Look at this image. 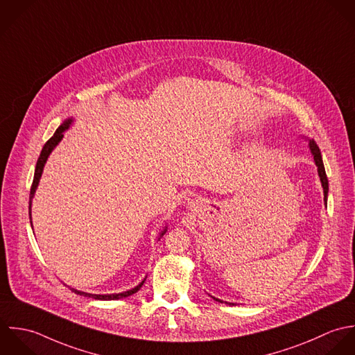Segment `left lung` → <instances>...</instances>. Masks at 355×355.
Here are the masks:
<instances>
[{
	"label": "left lung",
	"mask_w": 355,
	"mask_h": 355,
	"mask_svg": "<svg viewBox=\"0 0 355 355\" xmlns=\"http://www.w3.org/2000/svg\"><path fill=\"white\" fill-rule=\"evenodd\" d=\"M309 148H310V152L314 157V163L317 166V171H318V177H320V181H321V185H322V189H324V202L327 205V200H328V178H327V173H325V167H324V162H322V156H321V150L318 148V145L315 144L314 140H309ZM211 296V295H210ZM215 302H219V303H223V300L211 296ZM226 304L229 306H234V303L232 302H225Z\"/></svg>",
	"instance_id": "obj_1"
}]
</instances>
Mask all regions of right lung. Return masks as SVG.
Segmentation results:
<instances>
[{"label": "right lung", "mask_w": 355, "mask_h": 355, "mask_svg": "<svg viewBox=\"0 0 355 355\" xmlns=\"http://www.w3.org/2000/svg\"><path fill=\"white\" fill-rule=\"evenodd\" d=\"M73 123V118H69L66 119L59 128L58 130L55 132L53 137H51L46 144L44 145L41 153H40V157L37 160V166H35V171H34V180H33V185H31V191H30V202H28V213H30V223L33 226V220H31V205H33V199H34V195H35V191L38 188V184H40V180H41V175H42V171H44V167H45V163L49 157V155L52 153V150L58 146V144L63 140L64 137V132L69 130L71 128V125ZM167 232V226H164V229L160 232L159 234V239ZM146 279V277H145ZM145 279L142 280L141 283L139 285H136L135 288L129 289V291H125V292H119V293H107V295H97V293H87V292H83V291H78L75 288H70L73 293L76 295H80V296H87V297H92V299H97V300H116V299H123V297H128L133 293H136L137 291H140V288L142 286V284L145 283Z\"/></svg>", "instance_id": "1"}]
</instances>
